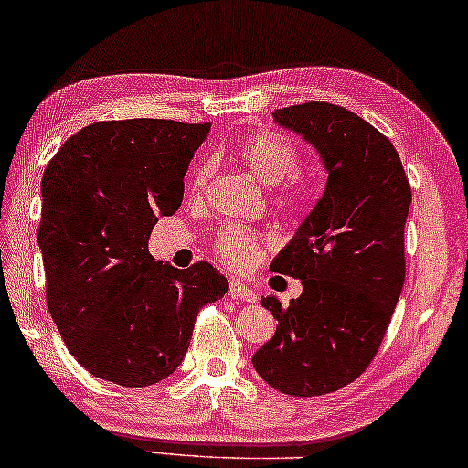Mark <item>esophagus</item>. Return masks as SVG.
Instances as JSON below:
<instances>
[{
  "instance_id": "1",
  "label": "esophagus",
  "mask_w": 468,
  "mask_h": 468,
  "mask_svg": "<svg viewBox=\"0 0 468 468\" xmlns=\"http://www.w3.org/2000/svg\"><path fill=\"white\" fill-rule=\"evenodd\" d=\"M229 296L233 298V301H243V303H256V294L252 290L248 288L243 282H237V279H231V283H229Z\"/></svg>"
}]
</instances>
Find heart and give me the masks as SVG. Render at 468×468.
Instances as JSON below:
<instances>
[{"mask_svg": "<svg viewBox=\"0 0 468 468\" xmlns=\"http://www.w3.org/2000/svg\"><path fill=\"white\" fill-rule=\"evenodd\" d=\"M235 157L248 167L261 183L273 189L271 204L283 214H296L311 199V180L301 170V151L296 143L282 132L256 130L237 144ZM212 164L204 159L193 167L189 189L193 195L204 191ZM214 254L233 271H250L261 261L267 237L256 229L231 225L216 235Z\"/></svg>", "mask_w": 468, "mask_h": 468, "instance_id": "heart-1", "label": "heart"}]
</instances>
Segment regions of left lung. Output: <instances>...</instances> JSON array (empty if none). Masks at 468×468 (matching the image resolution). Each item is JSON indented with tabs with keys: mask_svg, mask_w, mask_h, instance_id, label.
I'll list each match as a JSON object with an SVG mask.
<instances>
[{
	"mask_svg": "<svg viewBox=\"0 0 468 468\" xmlns=\"http://www.w3.org/2000/svg\"><path fill=\"white\" fill-rule=\"evenodd\" d=\"M273 117L315 146L327 183L271 264L301 279L303 294L288 306L262 298L279 325L252 364L282 393L315 397L353 382L378 353L406 282L412 191L395 146L353 111L313 101Z\"/></svg>",
	"mask_w": 468,
	"mask_h": 468,
	"instance_id": "left-lung-1",
	"label": "left lung"
}]
</instances>
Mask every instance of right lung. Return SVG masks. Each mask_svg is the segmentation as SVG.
I'll return each mask as SVG.
<instances>
[{"mask_svg": "<svg viewBox=\"0 0 468 468\" xmlns=\"http://www.w3.org/2000/svg\"><path fill=\"white\" fill-rule=\"evenodd\" d=\"M210 123L96 122L67 138L41 178L37 241L62 340L96 378L141 388L180 366L195 317L229 288L210 262L174 269L149 254Z\"/></svg>", "mask_w": 468, "mask_h": 468, "instance_id": "right-lung-1", "label": "right lung"}]
</instances>
